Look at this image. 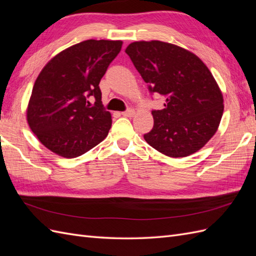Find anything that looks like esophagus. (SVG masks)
<instances>
[{"label": "esophagus", "mask_w": 256, "mask_h": 256, "mask_svg": "<svg viewBox=\"0 0 256 256\" xmlns=\"http://www.w3.org/2000/svg\"><path fill=\"white\" fill-rule=\"evenodd\" d=\"M134 114H136V111H134V109H129V110H127V111L122 113V115L127 116V118H132V116H134Z\"/></svg>", "instance_id": "34e87169"}]
</instances>
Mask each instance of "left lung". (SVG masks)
Masks as SVG:
<instances>
[{"mask_svg":"<svg viewBox=\"0 0 256 256\" xmlns=\"http://www.w3.org/2000/svg\"><path fill=\"white\" fill-rule=\"evenodd\" d=\"M125 52L150 90L166 96L152 111L154 127L144 134L154 150L172 158L200 150L218 130L223 95L212 74L194 53L160 40L134 42Z\"/></svg>","mask_w":256,"mask_h":256,"instance_id":"obj_1","label":"left lung"}]
</instances>
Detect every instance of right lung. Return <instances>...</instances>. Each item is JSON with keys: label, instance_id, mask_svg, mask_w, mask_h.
Instances as JSON below:
<instances>
[{"label": "right lung", "instance_id": "1", "mask_svg": "<svg viewBox=\"0 0 256 256\" xmlns=\"http://www.w3.org/2000/svg\"><path fill=\"white\" fill-rule=\"evenodd\" d=\"M122 40H88L53 56L38 74L26 120L40 142L64 158H76L106 138L112 125L99 82L122 49ZM94 96L95 106L87 100Z\"/></svg>", "mask_w": 256, "mask_h": 256}]
</instances>
